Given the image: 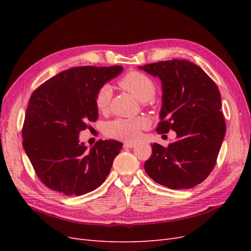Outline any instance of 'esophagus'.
<instances>
[{
    "label": "esophagus",
    "instance_id": "obj_1",
    "mask_svg": "<svg viewBox=\"0 0 251 251\" xmlns=\"http://www.w3.org/2000/svg\"><path fill=\"white\" fill-rule=\"evenodd\" d=\"M136 147V143H133V142H126L124 144V148L126 149H133Z\"/></svg>",
    "mask_w": 251,
    "mask_h": 251
}]
</instances>
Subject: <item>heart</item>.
<instances>
[{
  "label": "heart",
  "instance_id": "heart-1",
  "mask_svg": "<svg viewBox=\"0 0 251 251\" xmlns=\"http://www.w3.org/2000/svg\"><path fill=\"white\" fill-rule=\"evenodd\" d=\"M119 86L131 93L140 101L150 100L155 94V83L148 75L141 72L132 71L126 73L119 80ZM112 97V88L104 85L97 91L95 104L98 111L104 112L109 107ZM150 123L146 117H136L130 119L117 118L108 123L104 126V133L109 137L121 140H136L140 132L149 126Z\"/></svg>",
  "mask_w": 251,
  "mask_h": 251
}]
</instances>
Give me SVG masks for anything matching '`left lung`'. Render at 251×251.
<instances>
[{"mask_svg":"<svg viewBox=\"0 0 251 251\" xmlns=\"http://www.w3.org/2000/svg\"><path fill=\"white\" fill-rule=\"evenodd\" d=\"M138 68L161 80L162 104L156 131L177 134L168 148L151 146L144 170L169 188L194 187L214 170L225 136L219 89L199 66L188 60L172 59Z\"/></svg>","mask_w":251,"mask_h":251,"instance_id":"obj_1","label":"left lung"}]
</instances>
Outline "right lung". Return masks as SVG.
<instances>
[{
	"label": "right lung",
	"mask_w": 251,
	"mask_h": 251,
	"mask_svg": "<svg viewBox=\"0 0 251 251\" xmlns=\"http://www.w3.org/2000/svg\"><path fill=\"white\" fill-rule=\"evenodd\" d=\"M121 66L76 67L58 73L29 100L23 147L43 183L67 196L100 186L123 149L116 140H100L90 150L79 133L98 118L97 91L123 72Z\"/></svg>",
	"instance_id": "1"
}]
</instances>
